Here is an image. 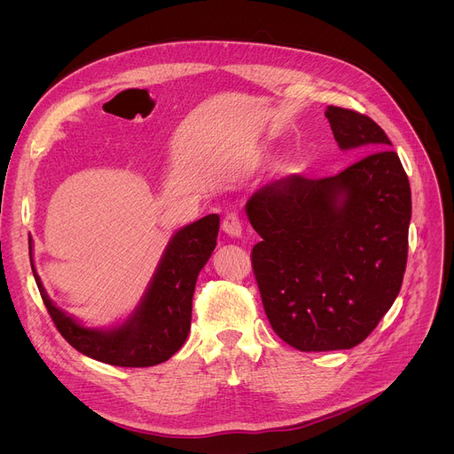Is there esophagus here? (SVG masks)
I'll return each mask as SVG.
<instances>
[{"label":"esophagus","instance_id":"obj_1","mask_svg":"<svg viewBox=\"0 0 454 454\" xmlns=\"http://www.w3.org/2000/svg\"><path fill=\"white\" fill-rule=\"evenodd\" d=\"M223 230L230 237H241L243 235V223L239 219V215H237L235 211L226 213L224 219H223Z\"/></svg>","mask_w":454,"mask_h":454}]
</instances>
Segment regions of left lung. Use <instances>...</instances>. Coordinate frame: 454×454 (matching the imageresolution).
Listing matches in <instances>:
<instances>
[{
	"instance_id": "1",
	"label": "left lung",
	"mask_w": 454,
	"mask_h": 454,
	"mask_svg": "<svg viewBox=\"0 0 454 454\" xmlns=\"http://www.w3.org/2000/svg\"><path fill=\"white\" fill-rule=\"evenodd\" d=\"M339 147L364 154L335 176H285L248 199L261 239L252 269L276 335L300 351L349 349L399 294L409 252L411 184L385 130L327 106Z\"/></svg>"
}]
</instances>
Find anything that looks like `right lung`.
I'll return each instance as SVG.
<instances>
[{"instance_id":"add662e5","label":"right lung","mask_w":454,"mask_h":454,"mask_svg":"<svg viewBox=\"0 0 454 454\" xmlns=\"http://www.w3.org/2000/svg\"><path fill=\"white\" fill-rule=\"evenodd\" d=\"M217 213L178 230L161 255L145 296L121 325L112 329L84 327L60 311L47 296L33 259L31 267L47 313L71 346L105 364L147 368L171 359L184 346L191 327L195 283L217 245Z\"/></svg>"}]
</instances>
